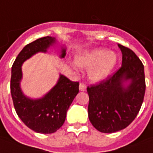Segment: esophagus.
Returning a JSON list of instances; mask_svg holds the SVG:
<instances>
[{"mask_svg": "<svg viewBox=\"0 0 153 153\" xmlns=\"http://www.w3.org/2000/svg\"><path fill=\"white\" fill-rule=\"evenodd\" d=\"M79 89H80V91H85L86 89H87V87H86V85H85L84 83H80V85H79Z\"/></svg>", "mask_w": 153, "mask_h": 153, "instance_id": "obj_1", "label": "esophagus"}]
</instances>
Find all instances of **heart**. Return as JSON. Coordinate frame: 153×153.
Wrapping results in <instances>:
<instances>
[{"mask_svg": "<svg viewBox=\"0 0 153 153\" xmlns=\"http://www.w3.org/2000/svg\"><path fill=\"white\" fill-rule=\"evenodd\" d=\"M117 62V56L104 48H97L76 57V64L83 69H89L88 76L93 82L107 77Z\"/></svg>", "mask_w": 153, "mask_h": 153, "instance_id": "1", "label": "heart"}]
</instances>
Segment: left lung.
Returning <instances> with one entry per match:
<instances>
[{"mask_svg": "<svg viewBox=\"0 0 153 153\" xmlns=\"http://www.w3.org/2000/svg\"><path fill=\"white\" fill-rule=\"evenodd\" d=\"M123 53L122 66L107 79L87 87L88 117L101 132L123 130L136 118L143 104L146 82L144 66L134 51L118 45ZM131 79L124 88L123 82Z\"/></svg>", "mask_w": 153, "mask_h": 153, "instance_id": "1", "label": "left lung"}]
</instances>
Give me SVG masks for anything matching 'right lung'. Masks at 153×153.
I'll list each match as a JSON object with an SVG mask.
<instances>
[{
    "label": "right lung",
    "mask_w": 153,
    "mask_h": 153,
    "mask_svg": "<svg viewBox=\"0 0 153 153\" xmlns=\"http://www.w3.org/2000/svg\"><path fill=\"white\" fill-rule=\"evenodd\" d=\"M54 42V37L45 36L27 44L11 67L10 93L16 111L26 126L43 134L53 133L62 126L66 111L79 92V82H71L61 75L57 84L42 98L31 100L22 94L20 87L22 63L36 52L46 51ZM65 56L66 50L62 49V57Z\"/></svg>",
    "instance_id": "obj_1"
}]
</instances>
